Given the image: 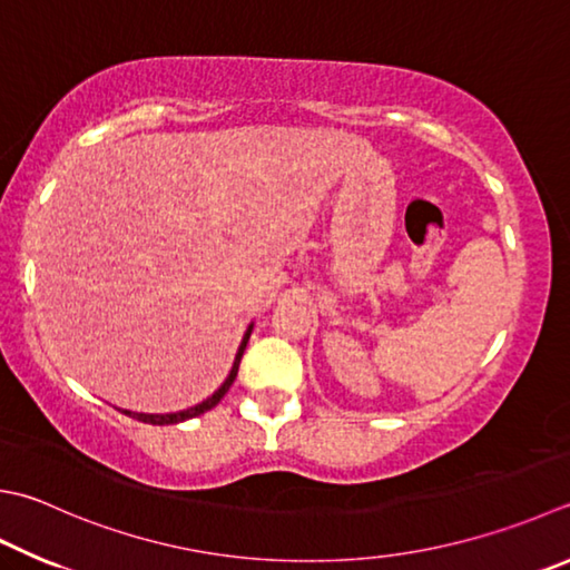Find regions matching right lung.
I'll use <instances>...</instances> for the list:
<instances>
[{
	"mask_svg": "<svg viewBox=\"0 0 570 570\" xmlns=\"http://www.w3.org/2000/svg\"><path fill=\"white\" fill-rule=\"evenodd\" d=\"M250 332H253V325H250L248 330H245L243 342H240V347H238V354H235V362H233V370H230V374H228V377H225V382L218 386V390L208 396V400H203L200 404H196V406H188V410H184V412H174V414H144V412H128V410H124V414L138 419V422L158 424V426H160V424H178V422H186V419H193V416H198V414H203V412L213 410V406H216V404L223 400L225 392L230 390V384L235 382V377H238L240 357H243V352H245V345H248V340H250Z\"/></svg>",
	"mask_w": 570,
	"mask_h": 570,
	"instance_id": "obj_1",
	"label": "right lung"
}]
</instances>
